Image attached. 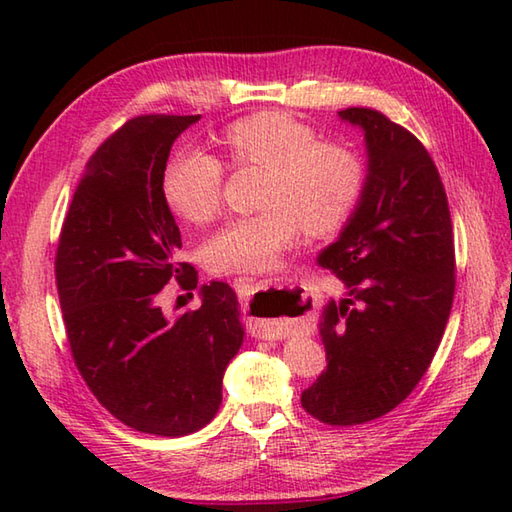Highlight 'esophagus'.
Wrapping results in <instances>:
<instances>
[{"label":"esophagus","instance_id":"34e87169","mask_svg":"<svg viewBox=\"0 0 512 512\" xmlns=\"http://www.w3.org/2000/svg\"><path fill=\"white\" fill-rule=\"evenodd\" d=\"M275 281H277V279L237 277V279H233V288H235V292L239 295V299H242V301H248L250 297L255 295V292H257L259 288H264V286H275ZM264 332H266L268 339H270V336H275V334H270V330H264Z\"/></svg>","mask_w":512,"mask_h":512}]
</instances>
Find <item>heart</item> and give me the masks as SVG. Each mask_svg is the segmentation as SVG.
<instances>
[{
    "label": "heart",
    "mask_w": 512,
    "mask_h": 512,
    "mask_svg": "<svg viewBox=\"0 0 512 512\" xmlns=\"http://www.w3.org/2000/svg\"><path fill=\"white\" fill-rule=\"evenodd\" d=\"M220 143L235 167H266L264 209L231 217L209 237L211 273H255L273 266L303 228H341L363 198L367 167L345 143L319 140L317 129L288 112H257L228 125ZM224 162L202 149L184 151L165 173V195L184 220L204 224L220 209Z\"/></svg>",
    "instance_id": "heart-1"
}]
</instances>
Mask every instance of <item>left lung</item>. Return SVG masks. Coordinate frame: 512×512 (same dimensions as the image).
Wrapping results in <instances>:
<instances>
[{
    "mask_svg": "<svg viewBox=\"0 0 512 512\" xmlns=\"http://www.w3.org/2000/svg\"><path fill=\"white\" fill-rule=\"evenodd\" d=\"M339 116L365 132L367 182L341 237L319 255L350 292L323 310L328 369L301 405L352 427L398 407L429 369L453 306L455 246L447 193L420 140L372 107Z\"/></svg>",
    "mask_w": 512,
    "mask_h": 512,
    "instance_id": "1",
    "label": "left lung"
}]
</instances>
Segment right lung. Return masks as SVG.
Instances as JSON below:
<instances>
[{
    "mask_svg": "<svg viewBox=\"0 0 512 512\" xmlns=\"http://www.w3.org/2000/svg\"><path fill=\"white\" fill-rule=\"evenodd\" d=\"M198 116L147 114L96 149L65 215L54 277L74 365L96 400L136 431L178 438L209 424L224 369L244 341L237 297L202 286V306L169 319L156 303L178 262L180 228L165 198L169 151Z\"/></svg>",
    "mask_w": 512,
    "mask_h": 512,
    "instance_id": "right-lung-1",
    "label": "right lung"
}]
</instances>
